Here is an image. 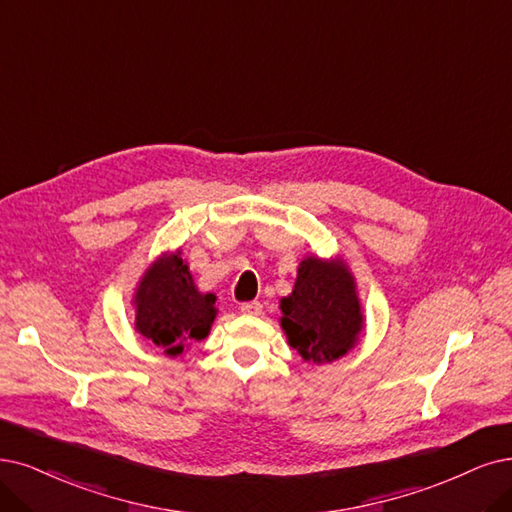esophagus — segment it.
<instances>
[{
  "label": "esophagus",
  "mask_w": 512,
  "mask_h": 512,
  "mask_svg": "<svg viewBox=\"0 0 512 512\" xmlns=\"http://www.w3.org/2000/svg\"><path fill=\"white\" fill-rule=\"evenodd\" d=\"M261 304H259V301H246V304H242L240 306V312L242 314H251V316H259L261 314Z\"/></svg>",
  "instance_id": "1"
}]
</instances>
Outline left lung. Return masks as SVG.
I'll use <instances>...</instances> for the list:
<instances>
[{
	"instance_id": "obj_1",
	"label": "left lung",
	"mask_w": 512,
	"mask_h": 512,
	"mask_svg": "<svg viewBox=\"0 0 512 512\" xmlns=\"http://www.w3.org/2000/svg\"><path fill=\"white\" fill-rule=\"evenodd\" d=\"M280 312L289 346L316 365L346 356L365 331L356 278L342 257L301 259L293 291L280 299Z\"/></svg>"
}]
</instances>
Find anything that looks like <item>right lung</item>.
<instances>
[{
  "label": "right lung",
  "instance_id": "obj_1",
  "mask_svg": "<svg viewBox=\"0 0 512 512\" xmlns=\"http://www.w3.org/2000/svg\"><path fill=\"white\" fill-rule=\"evenodd\" d=\"M181 255L166 251L151 261L132 295L135 329L173 358L208 337L219 314L217 295L196 287Z\"/></svg>",
  "mask_w": 512,
  "mask_h": 512
}]
</instances>
